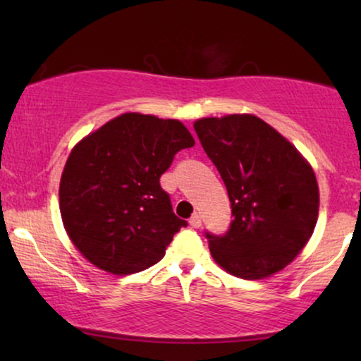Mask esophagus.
Segmentation results:
<instances>
[{
    "label": "esophagus",
    "mask_w": 361,
    "mask_h": 361,
    "mask_svg": "<svg viewBox=\"0 0 361 361\" xmlns=\"http://www.w3.org/2000/svg\"><path fill=\"white\" fill-rule=\"evenodd\" d=\"M190 226L195 227V229H198V227L202 226V219H200V215H198V214H193L192 217H190Z\"/></svg>",
    "instance_id": "obj_1"
}]
</instances>
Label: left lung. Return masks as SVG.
Masks as SVG:
<instances>
[{
  "label": "left lung",
  "mask_w": 361,
  "mask_h": 361,
  "mask_svg": "<svg viewBox=\"0 0 361 361\" xmlns=\"http://www.w3.org/2000/svg\"><path fill=\"white\" fill-rule=\"evenodd\" d=\"M233 209L222 235L205 231L212 258L239 279L280 271L307 244L319 214L316 175L275 128L255 115L193 123Z\"/></svg>",
  "instance_id": "1"
}]
</instances>
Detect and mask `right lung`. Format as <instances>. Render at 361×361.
I'll return each instance as SVG.
<instances>
[{
  "label": "right lung",
  "instance_id": "obj_1",
  "mask_svg": "<svg viewBox=\"0 0 361 361\" xmlns=\"http://www.w3.org/2000/svg\"><path fill=\"white\" fill-rule=\"evenodd\" d=\"M195 140L183 123L123 114L73 149L62 171V222L86 259L115 275L146 270L181 227L159 178Z\"/></svg>",
  "mask_w": 361,
  "mask_h": 361
}]
</instances>
